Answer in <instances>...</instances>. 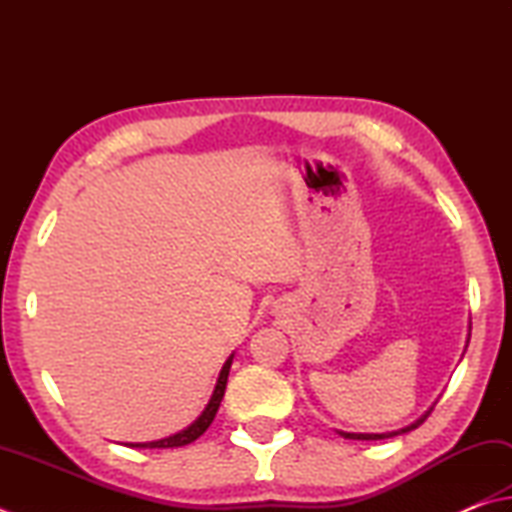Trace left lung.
Wrapping results in <instances>:
<instances>
[{"label":"left lung","instance_id":"1","mask_svg":"<svg viewBox=\"0 0 512 512\" xmlns=\"http://www.w3.org/2000/svg\"><path fill=\"white\" fill-rule=\"evenodd\" d=\"M430 417V412H426L423 414V417L419 419V421H414L412 426H408V428H403V430H397V432H385V435H354V432H341V435L345 437V439H361V441H376V439H390V437H397V435H403V432H410V430H414V428H419L423 421H426Z\"/></svg>","mask_w":512,"mask_h":512}]
</instances>
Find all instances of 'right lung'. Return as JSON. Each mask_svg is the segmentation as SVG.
<instances>
[{
    "instance_id": "add662e5",
    "label": "right lung",
    "mask_w": 512,
    "mask_h": 512,
    "mask_svg": "<svg viewBox=\"0 0 512 512\" xmlns=\"http://www.w3.org/2000/svg\"><path fill=\"white\" fill-rule=\"evenodd\" d=\"M231 359H234V356H229L227 363L223 365V370H220L216 390H214V394H211V399H209V403H207L205 412H202L200 417H198L194 423H191V426H189L187 430H182V432H178V435L167 437V439H160V441L127 443V446H131V448H180V446H187V443H191V441H196V439L202 435V432H205V430L211 426V421H214L216 412H218V408H220V401H223V397H225V388H227V376H229V368H231Z\"/></svg>"
}]
</instances>
